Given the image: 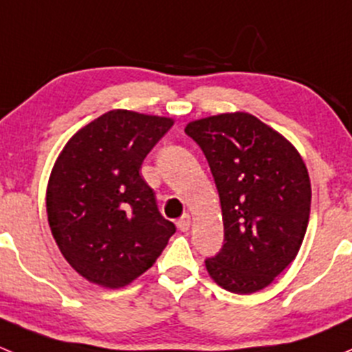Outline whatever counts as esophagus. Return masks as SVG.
<instances>
[{
    "label": "esophagus",
    "instance_id": "esophagus-1",
    "mask_svg": "<svg viewBox=\"0 0 352 352\" xmlns=\"http://www.w3.org/2000/svg\"><path fill=\"white\" fill-rule=\"evenodd\" d=\"M176 226H177V229H179L181 232H186L188 229H190V226H191V217L188 215V213H184V215L181 217V219H177Z\"/></svg>",
    "mask_w": 352,
    "mask_h": 352
}]
</instances>
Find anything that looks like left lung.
Returning a JSON list of instances; mask_svg holds the SVG:
<instances>
[{"label":"left lung","instance_id":"1","mask_svg":"<svg viewBox=\"0 0 352 352\" xmlns=\"http://www.w3.org/2000/svg\"><path fill=\"white\" fill-rule=\"evenodd\" d=\"M219 190L223 245L205 261L223 289L251 295L295 259L310 217L311 188L300 152L245 111L190 122Z\"/></svg>","mask_w":352,"mask_h":352}]
</instances>
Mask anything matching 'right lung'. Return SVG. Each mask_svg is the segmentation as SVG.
I'll return each mask as SVG.
<instances>
[{"label": "right lung", "mask_w": 352, "mask_h": 352, "mask_svg": "<svg viewBox=\"0 0 352 352\" xmlns=\"http://www.w3.org/2000/svg\"><path fill=\"white\" fill-rule=\"evenodd\" d=\"M175 120L111 110L79 129L47 184V219L64 259L91 283L123 288L155 263L175 223L139 175Z\"/></svg>", "instance_id": "obj_1"}]
</instances>
